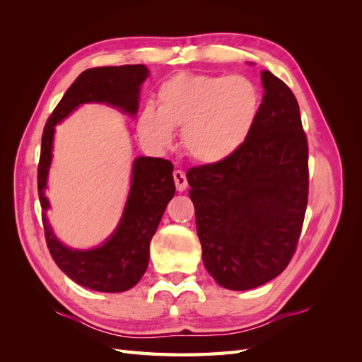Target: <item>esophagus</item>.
Returning a JSON list of instances; mask_svg holds the SVG:
<instances>
[{"instance_id":"obj_1","label":"esophagus","mask_w":362,"mask_h":362,"mask_svg":"<svg viewBox=\"0 0 362 362\" xmlns=\"http://www.w3.org/2000/svg\"><path fill=\"white\" fill-rule=\"evenodd\" d=\"M173 180H175V185H177L178 192H184L187 189V178H185V173L182 170H175L173 172Z\"/></svg>"}]
</instances>
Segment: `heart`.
<instances>
[{
    "instance_id": "1",
    "label": "heart",
    "mask_w": 362,
    "mask_h": 362,
    "mask_svg": "<svg viewBox=\"0 0 362 362\" xmlns=\"http://www.w3.org/2000/svg\"><path fill=\"white\" fill-rule=\"evenodd\" d=\"M259 105L258 87L243 75L177 74L158 87L157 107L141 108L137 128L158 149L182 128V146L193 160L221 164L247 141Z\"/></svg>"
}]
</instances>
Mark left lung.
Here are the masks:
<instances>
[{
  "label": "left lung",
  "instance_id": "1",
  "mask_svg": "<svg viewBox=\"0 0 362 362\" xmlns=\"http://www.w3.org/2000/svg\"><path fill=\"white\" fill-rule=\"evenodd\" d=\"M259 115L243 148L221 164L187 172L202 261L228 290L276 278L299 242L308 202V141L299 104L270 71Z\"/></svg>",
  "mask_w": 362,
  "mask_h": 362
}]
</instances>
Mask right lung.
<instances>
[{
    "mask_svg": "<svg viewBox=\"0 0 362 362\" xmlns=\"http://www.w3.org/2000/svg\"><path fill=\"white\" fill-rule=\"evenodd\" d=\"M148 75L149 71L145 64L84 71L63 95L43 128L37 190L49 254L72 281L95 291H127L144 276L149 262L151 238L175 194L173 166L163 158H134L124 213L112 235L96 247L72 249L60 242L47 217L51 205L45 192L52 161L54 133L56 125L83 104H107L136 117L140 89Z\"/></svg>",
    "mask_w": 362,
    "mask_h": 362,
    "instance_id": "obj_1",
    "label": "right lung"
}]
</instances>
